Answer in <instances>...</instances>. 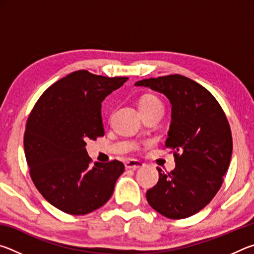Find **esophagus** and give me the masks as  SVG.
<instances>
[{"label": "esophagus", "mask_w": 254, "mask_h": 254, "mask_svg": "<svg viewBox=\"0 0 254 254\" xmlns=\"http://www.w3.org/2000/svg\"><path fill=\"white\" fill-rule=\"evenodd\" d=\"M144 166L143 162H141L139 160H134V159H132V160H128L126 162V168L127 169H133V170H136V169H140L142 168Z\"/></svg>", "instance_id": "34e87169"}]
</instances>
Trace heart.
Returning <instances> with one entry per match:
<instances>
[{
  "instance_id": "b5f03b06",
  "label": "heart",
  "mask_w": 254,
  "mask_h": 254,
  "mask_svg": "<svg viewBox=\"0 0 254 254\" xmlns=\"http://www.w3.org/2000/svg\"><path fill=\"white\" fill-rule=\"evenodd\" d=\"M159 105H161L160 101H159L158 98L156 96H153V95H144L139 102V109L140 110L152 109V107H156V106H159Z\"/></svg>"
}]
</instances>
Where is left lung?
Listing matches in <instances>:
<instances>
[{
  "instance_id": "left-lung-1",
  "label": "left lung",
  "mask_w": 254,
  "mask_h": 254,
  "mask_svg": "<svg viewBox=\"0 0 254 254\" xmlns=\"http://www.w3.org/2000/svg\"><path fill=\"white\" fill-rule=\"evenodd\" d=\"M168 98L171 123L165 147L176 167L159 171L157 185L147 191L151 207L174 220L198 213L220 190L229 169L233 141L225 113L203 86L182 75L136 81Z\"/></svg>"
}]
</instances>
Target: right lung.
I'll list each match as a JSON object with an SVG mask.
<instances>
[{
	"label": "right lung",
	"mask_w": 254,
	"mask_h": 254,
	"mask_svg": "<svg viewBox=\"0 0 254 254\" xmlns=\"http://www.w3.org/2000/svg\"><path fill=\"white\" fill-rule=\"evenodd\" d=\"M127 79L74 71L51 85L30 113L23 140L30 176L56 208L85 215L111 198L124 165L113 160L92 168L86 141L104 135L102 102Z\"/></svg>",
	"instance_id": "obj_1"
}]
</instances>
